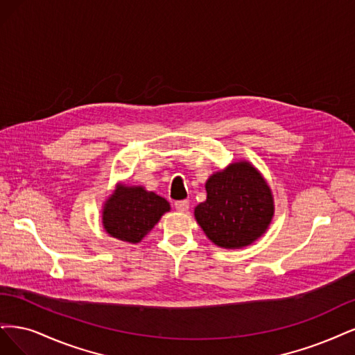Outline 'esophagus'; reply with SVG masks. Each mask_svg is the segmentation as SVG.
<instances>
[{
    "instance_id": "esophagus-1",
    "label": "esophagus",
    "mask_w": 355,
    "mask_h": 355,
    "mask_svg": "<svg viewBox=\"0 0 355 355\" xmlns=\"http://www.w3.org/2000/svg\"><path fill=\"white\" fill-rule=\"evenodd\" d=\"M175 209L178 212L189 211V200H178V202H175Z\"/></svg>"
}]
</instances>
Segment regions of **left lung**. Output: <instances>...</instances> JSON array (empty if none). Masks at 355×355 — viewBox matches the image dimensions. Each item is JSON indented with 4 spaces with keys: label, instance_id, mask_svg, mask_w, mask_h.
Instances as JSON below:
<instances>
[{
    "label": "left lung",
    "instance_id": "8db88e82",
    "mask_svg": "<svg viewBox=\"0 0 355 355\" xmlns=\"http://www.w3.org/2000/svg\"><path fill=\"white\" fill-rule=\"evenodd\" d=\"M207 200L194 209L205 234L221 248H243L262 236L271 223V190L258 171L237 162L207 181Z\"/></svg>",
    "mask_w": 355,
    "mask_h": 355
}]
</instances>
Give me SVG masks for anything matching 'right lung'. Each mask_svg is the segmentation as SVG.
<instances>
[{"mask_svg": "<svg viewBox=\"0 0 355 355\" xmlns=\"http://www.w3.org/2000/svg\"><path fill=\"white\" fill-rule=\"evenodd\" d=\"M168 211L169 203L156 193L119 186L103 209V225L112 237L139 243Z\"/></svg>", "mask_w": 355, "mask_h": 355, "instance_id": "obj_1", "label": "right lung"}]
</instances>
